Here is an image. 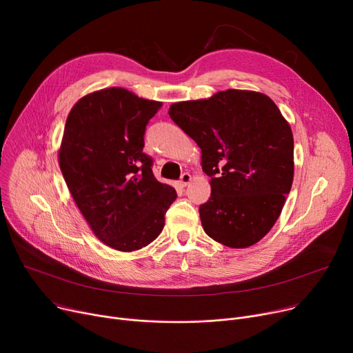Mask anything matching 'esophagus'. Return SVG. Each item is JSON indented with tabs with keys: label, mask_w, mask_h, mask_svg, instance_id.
Listing matches in <instances>:
<instances>
[{
	"label": "esophagus",
	"mask_w": 353,
	"mask_h": 353,
	"mask_svg": "<svg viewBox=\"0 0 353 353\" xmlns=\"http://www.w3.org/2000/svg\"><path fill=\"white\" fill-rule=\"evenodd\" d=\"M190 181H192V176H190L189 173H183V174H181V177H180V181H179V183H180V186H181V188H186Z\"/></svg>",
	"instance_id": "1"
}]
</instances>
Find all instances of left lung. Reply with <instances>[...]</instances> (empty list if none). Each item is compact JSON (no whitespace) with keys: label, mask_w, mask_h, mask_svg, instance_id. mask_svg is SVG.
Listing matches in <instances>:
<instances>
[{"label":"left lung","mask_w":353,"mask_h":353,"mask_svg":"<svg viewBox=\"0 0 353 353\" xmlns=\"http://www.w3.org/2000/svg\"><path fill=\"white\" fill-rule=\"evenodd\" d=\"M170 119L201 148L212 194L199 208L216 242L245 249L279 219L293 183V134L274 101L250 90L170 105Z\"/></svg>","instance_id":"obj_1"}]
</instances>
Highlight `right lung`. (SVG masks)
Listing matches in <instances>:
<instances>
[{"label": "right lung", "instance_id": "1", "mask_svg": "<svg viewBox=\"0 0 353 353\" xmlns=\"http://www.w3.org/2000/svg\"><path fill=\"white\" fill-rule=\"evenodd\" d=\"M161 103L123 87L92 91L72 105L59 150L67 188L96 237L134 252L164 228L176 190L156 180L143 153L145 125Z\"/></svg>", "mask_w": 353, "mask_h": 353}]
</instances>
